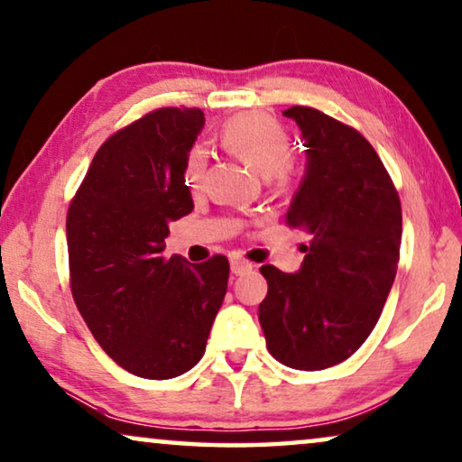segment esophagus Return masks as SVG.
<instances>
[{
    "label": "esophagus",
    "instance_id": "esophagus-1",
    "mask_svg": "<svg viewBox=\"0 0 462 462\" xmlns=\"http://www.w3.org/2000/svg\"><path fill=\"white\" fill-rule=\"evenodd\" d=\"M252 271V264L247 263V260H242V258H233L231 260V273L233 275H244V273Z\"/></svg>",
    "mask_w": 462,
    "mask_h": 462
}]
</instances>
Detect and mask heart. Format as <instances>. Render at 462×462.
<instances>
[{
	"label": "heart",
	"mask_w": 462,
	"mask_h": 462,
	"mask_svg": "<svg viewBox=\"0 0 462 462\" xmlns=\"http://www.w3.org/2000/svg\"><path fill=\"white\" fill-rule=\"evenodd\" d=\"M220 142L252 166L258 175L283 181L290 175L291 139L277 120L263 115H242L226 120L220 129ZM208 152L204 145H193L185 158V181L191 189L204 183Z\"/></svg>",
	"instance_id": "heart-1"
}]
</instances>
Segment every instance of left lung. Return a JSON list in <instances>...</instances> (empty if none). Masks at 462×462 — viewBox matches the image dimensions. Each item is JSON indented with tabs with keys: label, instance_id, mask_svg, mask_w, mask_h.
Masks as SVG:
<instances>
[{
	"label": "left lung",
	"instance_id": "obj_1",
	"mask_svg": "<svg viewBox=\"0 0 462 462\" xmlns=\"http://www.w3.org/2000/svg\"><path fill=\"white\" fill-rule=\"evenodd\" d=\"M302 131L306 172L287 225L310 236L298 273L264 264L258 306L266 347L279 363L320 371L350 358L371 336L396 279L402 208L373 145L323 112L285 110Z\"/></svg>",
	"mask_w": 462,
	"mask_h": 462
}]
</instances>
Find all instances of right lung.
<instances>
[{
    "instance_id": "1",
    "label": "right lung",
    "mask_w": 462,
    "mask_h": 462,
    "mask_svg": "<svg viewBox=\"0 0 462 462\" xmlns=\"http://www.w3.org/2000/svg\"><path fill=\"white\" fill-rule=\"evenodd\" d=\"M204 126L198 108H160L115 133L66 217L70 290L104 352L143 379L183 375L204 356L229 260L162 256L169 223L193 210L185 158Z\"/></svg>"
}]
</instances>
